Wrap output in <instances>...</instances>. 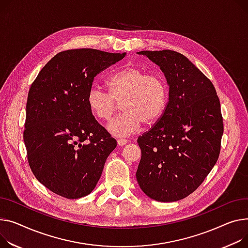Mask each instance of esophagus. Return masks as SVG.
<instances>
[{"mask_svg":"<svg viewBox=\"0 0 248 248\" xmlns=\"http://www.w3.org/2000/svg\"><path fill=\"white\" fill-rule=\"evenodd\" d=\"M128 141L126 140H124V139H119L118 140V144L119 145H121V146H123V145H124V144H126Z\"/></svg>","mask_w":248,"mask_h":248,"instance_id":"obj_1","label":"esophagus"}]
</instances>
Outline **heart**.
Masks as SVG:
<instances>
[{
	"label": "heart",
	"mask_w": 248,
	"mask_h": 248,
	"mask_svg": "<svg viewBox=\"0 0 248 248\" xmlns=\"http://www.w3.org/2000/svg\"><path fill=\"white\" fill-rule=\"evenodd\" d=\"M108 92L92 87L87 104L91 113L100 121H107L122 102L123 112L109 121L107 130L113 137H128L138 131L142 123L155 124L168 106V86L159 75L148 74L129 65L111 74L107 79Z\"/></svg>",
	"instance_id": "b5f03b06"
}]
</instances>
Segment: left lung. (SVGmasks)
<instances>
[{
  "mask_svg": "<svg viewBox=\"0 0 248 248\" xmlns=\"http://www.w3.org/2000/svg\"><path fill=\"white\" fill-rule=\"evenodd\" d=\"M138 55L158 65L170 90L162 117L138 140L137 180L150 199L177 202L199 187L217 161L220 103L212 82L184 55L170 49Z\"/></svg>",
  "mask_w": 248,
  "mask_h": 248,
  "instance_id": "8db88e82",
  "label": "left lung"
}]
</instances>
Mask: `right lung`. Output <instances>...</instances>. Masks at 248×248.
Wrapping results in <instances>:
<instances>
[{
  "mask_svg": "<svg viewBox=\"0 0 248 248\" xmlns=\"http://www.w3.org/2000/svg\"><path fill=\"white\" fill-rule=\"evenodd\" d=\"M125 55L64 51L31 86L24 130L28 161L40 183L60 196L76 200L90 194L117 146L91 113L87 96L94 77Z\"/></svg>",
  "mask_w": 248,
  "mask_h": 248,
  "instance_id": "1",
  "label": "right lung"
}]
</instances>
